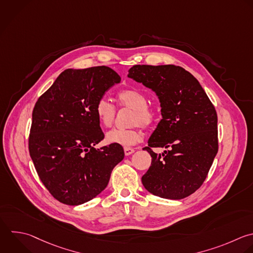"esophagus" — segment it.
<instances>
[{
  "label": "esophagus",
  "instance_id": "obj_1",
  "mask_svg": "<svg viewBox=\"0 0 253 253\" xmlns=\"http://www.w3.org/2000/svg\"><path fill=\"white\" fill-rule=\"evenodd\" d=\"M124 150H125V154H126V156H127V155H130V154H132V153L134 152V149H133V148H130V147H125Z\"/></svg>",
  "mask_w": 253,
  "mask_h": 253
}]
</instances>
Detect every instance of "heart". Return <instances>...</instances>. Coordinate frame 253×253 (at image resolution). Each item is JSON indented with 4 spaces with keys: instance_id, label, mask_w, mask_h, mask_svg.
I'll return each mask as SVG.
<instances>
[{
    "instance_id": "1",
    "label": "heart",
    "mask_w": 253,
    "mask_h": 253,
    "mask_svg": "<svg viewBox=\"0 0 253 253\" xmlns=\"http://www.w3.org/2000/svg\"><path fill=\"white\" fill-rule=\"evenodd\" d=\"M117 102L121 107L133 110L131 125L139 124L148 126L155 121V112L147 106L148 100L144 93L136 89H125L118 93ZM95 114L101 126L110 127L116 117V108L107 99H100L95 106ZM143 137L142 132L137 128L120 129L114 128L106 133V140L109 143L131 146L139 142Z\"/></svg>"
}]
</instances>
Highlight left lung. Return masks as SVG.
Returning <instances> with one entry per match:
<instances>
[{"instance_id": "left-lung-1", "label": "left lung", "mask_w": 253, "mask_h": 253, "mask_svg": "<svg viewBox=\"0 0 253 253\" xmlns=\"http://www.w3.org/2000/svg\"><path fill=\"white\" fill-rule=\"evenodd\" d=\"M128 78L157 96L162 120L148 139L151 165L142 176L151 194L181 200L201 187L217 153V116L199 81L176 65H134ZM150 147L168 150L157 155Z\"/></svg>"}]
</instances>
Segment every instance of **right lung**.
<instances>
[{"label":"right lung","mask_w":253,"mask_h":253,"mask_svg":"<svg viewBox=\"0 0 253 253\" xmlns=\"http://www.w3.org/2000/svg\"><path fill=\"white\" fill-rule=\"evenodd\" d=\"M120 82L107 66L66 69L35 106L30 154L43 185L63 204L78 206L97 197L125 157L120 144L94 147L104 138L95 106Z\"/></svg>","instance_id":"add662e5"}]
</instances>
